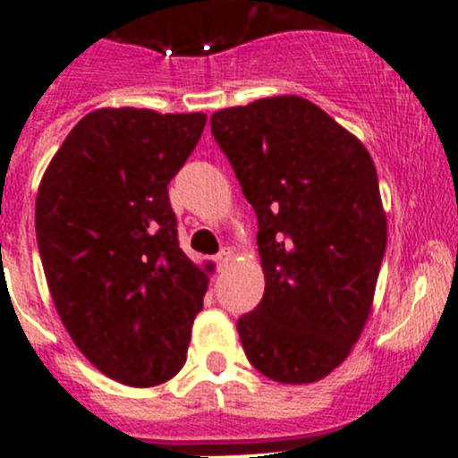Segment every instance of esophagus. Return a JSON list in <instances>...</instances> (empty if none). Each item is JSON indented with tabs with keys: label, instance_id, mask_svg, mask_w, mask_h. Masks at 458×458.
<instances>
[{
	"label": "esophagus",
	"instance_id": "34e87169",
	"mask_svg": "<svg viewBox=\"0 0 458 458\" xmlns=\"http://www.w3.org/2000/svg\"><path fill=\"white\" fill-rule=\"evenodd\" d=\"M233 261V252H230V248H224V250L219 252V255L215 257V263H216V270H224L228 263Z\"/></svg>",
	"mask_w": 458,
	"mask_h": 458
}]
</instances>
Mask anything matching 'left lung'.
I'll list each match as a JSON object with an SVG mask.
<instances>
[{
  "mask_svg": "<svg viewBox=\"0 0 458 458\" xmlns=\"http://www.w3.org/2000/svg\"><path fill=\"white\" fill-rule=\"evenodd\" d=\"M210 128L259 221L266 293L237 321L248 361L272 381H318L361 335L386 252L372 157L294 95L219 110Z\"/></svg>",
  "mask_w": 458,
  "mask_h": 458,
  "instance_id": "left-lung-1",
  "label": "left lung"
}]
</instances>
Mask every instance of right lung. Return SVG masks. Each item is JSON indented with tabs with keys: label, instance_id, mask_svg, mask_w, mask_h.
Segmentation results:
<instances>
[{
	"label": "right lung",
	"instance_id": "right-lung-1",
	"mask_svg": "<svg viewBox=\"0 0 458 458\" xmlns=\"http://www.w3.org/2000/svg\"><path fill=\"white\" fill-rule=\"evenodd\" d=\"M206 114L101 108L50 161L35 206L55 308L81 354L135 387L182 370L206 275L179 248L168 183Z\"/></svg>",
	"mask_w": 458,
	"mask_h": 458
}]
</instances>
